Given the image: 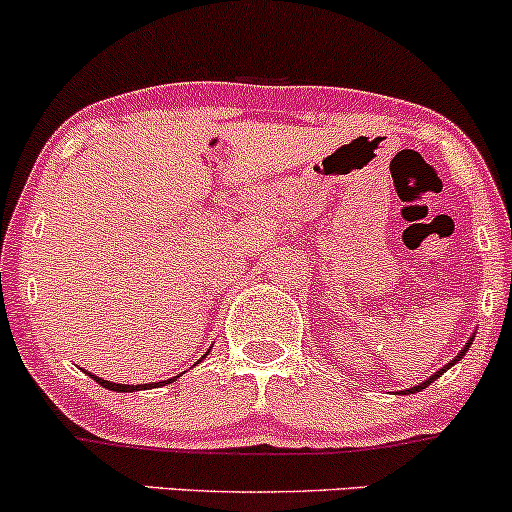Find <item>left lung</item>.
Listing matches in <instances>:
<instances>
[{
    "instance_id": "1",
    "label": "left lung",
    "mask_w": 512,
    "mask_h": 512,
    "mask_svg": "<svg viewBox=\"0 0 512 512\" xmlns=\"http://www.w3.org/2000/svg\"><path fill=\"white\" fill-rule=\"evenodd\" d=\"M474 338H476V333H474V335H471V338H469V340H466V345L462 347V350H459V352H457V357H454V359H452V362H447V364H445V367H442V369H440V372H435V374H432V376H428V379H425V381H420V384H415V386H411V389H408V391H396V393H415V391L425 389V386H430V384H432V381H435V379H437V376H440V374H445V372H447V369H449V367H452V364H457V362H459V359H462V357L466 355V350H469V347H471V342H474Z\"/></svg>"
}]
</instances>
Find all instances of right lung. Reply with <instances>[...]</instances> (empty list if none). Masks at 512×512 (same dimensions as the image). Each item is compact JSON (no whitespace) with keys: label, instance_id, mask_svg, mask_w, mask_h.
<instances>
[{"label":"right lung","instance_id":"obj_1","mask_svg":"<svg viewBox=\"0 0 512 512\" xmlns=\"http://www.w3.org/2000/svg\"><path fill=\"white\" fill-rule=\"evenodd\" d=\"M206 357V355H204ZM201 357V359H204ZM199 359V362H201ZM196 362V364H199ZM92 376L94 381H97V384H101L104 386V389H109V391H119V393H133V391H145V389H155V386H165V384H172V381H177L179 379V374L177 376H172V379H167V381H157V384H114V381H106V379H101V376H97V374H89Z\"/></svg>","mask_w":512,"mask_h":512}]
</instances>
